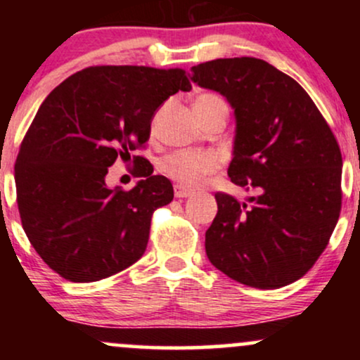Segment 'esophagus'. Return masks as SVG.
Listing matches in <instances>:
<instances>
[{
    "label": "esophagus",
    "instance_id": "obj_1",
    "mask_svg": "<svg viewBox=\"0 0 360 360\" xmlns=\"http://www.w3.org/2000/svg\"><path fill=\"white\" fill-rule=\"evenodd\" d=\"M191 194H193V191L191 189L186 188V186H181V184L174 186V196L176 198H188V196H191Z\"/></svg>",
    "mask_w": 360,
    "mask_h": 360
}]
</instances>
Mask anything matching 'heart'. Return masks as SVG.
<instances>
[{"label":"heart","instance_id":"b5f03b06","mask_svg":"<svg viewBox=\"0 0 360 360\" xmlns=\"http://www.w3.org/2000/svg\"><path fill=\"white\" fill-rule=\"evenodd\" d=\"M193 108L201 120L217 110H226V105L218 94L200 93L194 98ZM218 167H220V159L208 150H176L164 157L160 162V171L183 186L200 184Z\"/></svg>","mask_w":360,"mask_h":360}]
</instances>
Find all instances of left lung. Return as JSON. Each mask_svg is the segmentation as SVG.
<instances>
[{
  "instance_id": "8db88e82",
  "label": "left lung",
  "mask_w": 360,
  "mask_h": 360,
  "mask_svg": "<svg viewBox=\"0 0 360 360\" xmlns=\"http://www.w3.org/2000/svg\"><path fill=\"white\" fill-rule=\"evenodd\" d=\"M191 79L221 93L235 110L229 176L259 196L240 203L217 193L205 235L210 262L238 283L276 289L311 269L328 245L342 208V154L309 94L255 57L193 65Z\"/></svg>"
}]
</instances>
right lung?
I'll use <instances>...</instances> for the list:
<instances>
[{
    "instance_id": "add662e5",
    "label": "right lung",
    "mask_w": 360,
    "mask_h": 360,
    "mask_svg": "<svg viewBox=\"0 0 360 360\" xmlns=\"http://www.w3.org/2000/svg\"><path fill=\"white\" fill-rule=\"evenodd\" d=\"M183 69L93 65L45 98L15 164L16 203L37 254L72 283H93L137 262L147 249L152 214L174 198L167 177L134 155L130 191L106 188L115 160L146 147L155 110L189 91Z\"/></svg>"
}]
</instances>
